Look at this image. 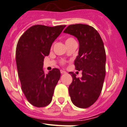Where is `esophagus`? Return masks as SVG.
Listing matches in <instances>:
<instances>
[{"instance_id":"34e87169","label":"esophagus","mask_w":127,"mask_h":127,"mask_svg":"<svg viewBox=\"0 0 127 127\" xmlns=\"http://www.w3.org/2000/svg\"><path fill=\"white\" fill-rule=\"evenodd\" d=\"M60 72H61V74H66V72L64 71H63V70H61V71H60Z\"/></svg>"}]
</instances>
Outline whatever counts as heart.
<instances>
[{
  "instance_id": "1",
  "label": "heart",
  "mask_w": 127,
  "mask_h": 127,
  "mask_svg": "<svg viewBox=\"0 0 127 127\" xmlns=\"http://www.w3.org/2000/svg\"><path fill=\"white\" fill-rule=\"evenodd\" d=\"M75 40L74 39H73V38L69 37V38H67V39L66 40V44H67V43H71V42H75Z\"/></svg>"
}]
</instances>
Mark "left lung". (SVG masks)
I'll use <instances>...</instances> for the list:
<instances>
[{"label":"left lung","mask_w":127,"mask_h":127,"mask_svg":"<svg viewBox=\"0 0 127 127\" xmlns=\"http://www.w3.org/2000/svg\"><path fill=\"white\" fill-rule=\"evenodd\" d=\"M63 32L75 37L79 43L74 65L82 71V77L77 78L74 72H69L72 77L69 87L71 99L77 107L87 108L95 103L103 88L106 60L103 42L98 31L87 24H71Z\"/></svg>","instance_id":"1"}]
</instances>
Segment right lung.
Segmentation results:
<instances>
[{"label":"right lung","instance_id":"add662e5","mask_svg":"<svg viewBox=\"0 0 127 127\" xmlns=\"http://www.w3.org/2000/svg\"><path fill=\"white\" fill-rule=\"evenodd\" d=\"M65 27L34 25L18 42L16 62L21 88L28 101L35 107H45L52 100L61 72L54 68L45 74L43 60L49 55L52 43Z\"/></svg>","mask_w":127,"mask_h":127}]
</instances>
